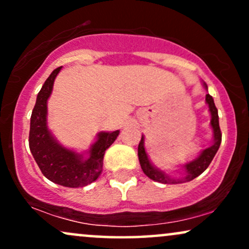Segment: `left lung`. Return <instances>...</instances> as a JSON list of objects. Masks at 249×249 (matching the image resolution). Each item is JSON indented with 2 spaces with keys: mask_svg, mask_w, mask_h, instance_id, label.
<instances>
[{
  "mask_svg": "<svg viewBox=\"0 0 249 249\" xmlns=\"http://www.w3.org/2000/svg\"><path fill=\"white\" fill-rule=\"evenodd\" d=\"M204 85L207 89V85L205 83ZM206 103L208 104L211 112V127L213 130V144L210 147L202 150L196 159H193L192 161L187 162L182 166L185 168V176L181 177V178H173L170 174H166L164 171L153 166L152 162L148 159L146 151H145L144 136H142V141L138 145V158L142 172L146 174L148 178L154 180V181L161 182V184H180V182L191 181V180L196 178L210 166L211 161L213 160L214 156L218 152L220 144H221V131H220L219 126L218 108L215 107L212 96L208 95V93L206 95Z\"/></svg>",
  "mask_w": 249,
  "mask_h": 249,
  "instance_id": "obj_1",
  "label": "left lung"
}]
</instances>
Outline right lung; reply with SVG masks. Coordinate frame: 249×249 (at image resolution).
<instances>
[{"mask_svg": "<svg viewBox=\"0 0 249 249\" xmlns=\"http://www.w3.org/2000/svg\"><path fill=\"white\" fill-rule=\"evenodd\" d=\"M62 67L51 72L37 95L30 118L29 147L43 176L64 187H83L101 176L103 158L118 137L119 131L99 132L97 141L88 151V157L62 146L48 128V99L53 92V82Z\"/></svg>", "mask_w": 249, "mask_h": 249, "instance_id": "obj_1", "label": "right lung"}]
</instances>
